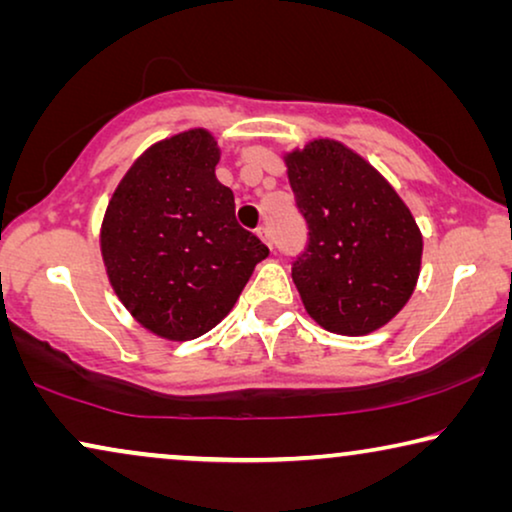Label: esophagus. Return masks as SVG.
<instances>
[{
	"label": "esophagus",
	"instance_id": "34e87169",
	"mask_svg": "<svg viewBox=\"0 0 512 512\" xmlns=\"http://www.w3.org/2000/svg\"><path fill=\"white\" fill-rule=\"evenodd\" d=\"M256 235H258V237H261V240H263L265 244H268V247H272V237H270V230H268V228H265V226H261V228H258V230H256Z\"/></svg>",
	"mask_w": 512,
	"mask_h": 512
}]
</instances>
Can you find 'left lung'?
<instances>
[{
    "label": "left lung",
    "instance_id": "left-lung-1",
    "mask_svg": "<svg viewBox=\"0 0 512 512\" xmlns=\"http://www.w3.org/2000/svg\"><path fill=\"white\" fill-rule=\"evenodd\" d=\"M307 226L291 275L310 317L326 331L366 335L408 303L422 235L394 188L361 156L331 139L286 156Z\"/></svg>",
    "mask_w": 512,
    "mask_h": 512
}]
</instances>
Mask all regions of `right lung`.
<instances>
[{
    "mask_svg": "<svg viewBox=\"0 0 512 512\" xmlns=\"http://www.w3.org/2000/svg\"><path fill=\"white\" fill-rule=\"evenodd\" d=\"M207 130L158 142L130 167L102 223L116 296L149 331L193 340L233 310L268 247L235 221Z\"/></svg>",
    "mask_w": 512,
    "mask_h": 512,
    "instance_id": "add662e5",
    "label": "right lung"
}]
</instances>
